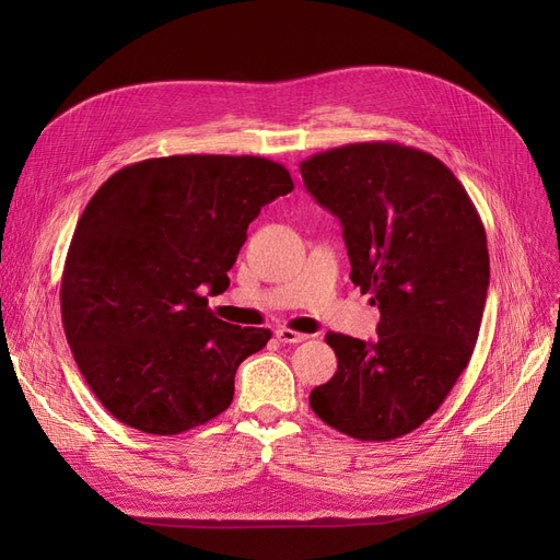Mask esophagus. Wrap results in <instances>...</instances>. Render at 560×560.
Segmentation results:
<instances>
[{
	"mask_svg": "<svg viewBox=\"0 0 560 560\" xmlns=\"http://www.w3.org/2000/svg\"><path fill=\"white\" fill-rule=\"evenodd\" d=\"M277 338H279V342L298 345V342H304L308 336H306V334H298V331H292V329H285V327H281V329H277Z\"/></svg>",
	"mask_w": 560,
	"mask_h": 560,
	"instance_id": "1",
	"label": "esophagus"
}]
</instances>
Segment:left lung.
I'll list each match as a JSON object with an SVG mask.
<instances>
[{
  "label": "left lung",
  "instance_id": "1",
  "mask_svg": "<svg viewBox=\"0 0 560 560\" xmlns=\"http://www.w3.org/2000/svg\"><path fill=\"white\" fill-rule=\"evenodd\" d=\"M342 224L351 281L381 319L374 342L327 334L336 374L313 413L359 440L401 438L429 420L467 368L483 317L486 229L454 172L397 142H357L300 165Z\"/></svg>",
  "mask_w": 560,
  "mask_h": 560
}]
</instances>
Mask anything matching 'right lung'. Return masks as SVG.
Wrapping results in <instances>:
<instances>
[{
  "instance_id": "add662e5",
  "label": "right lung",
  "mask_w": 560,
  "mask_h": 560,
  "mask_svg": "<svg viewBox=\"0 0 560 560\" xmlns=\"http://www.w3.org/2000/svg\"><path fill=\"white\" fill-rule=\"evenodd\" d=\"M292 188L260 156L186 154L115 172L77 222L61 279L74 361L108 413L176 435L218 418L238 365L270 340L215 317L247 226Z\"/></svg>"
}]
</instances>
